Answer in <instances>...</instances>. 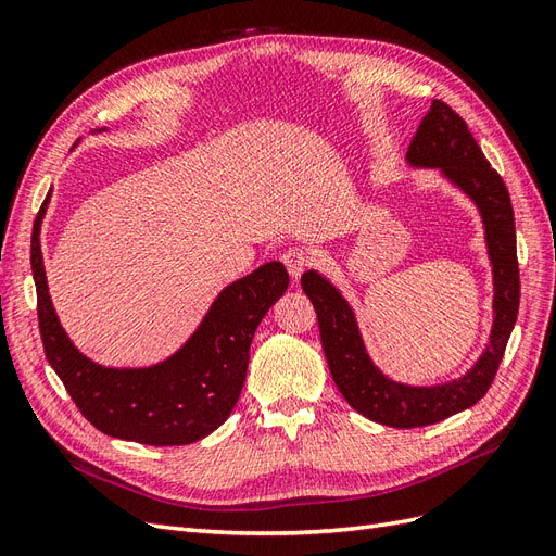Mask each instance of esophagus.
Segmentation results:
<instances>
[{
	"mask_svg": "<svg viewBox=\"0 0 556 556\" xmlns=\"http://www.w3.org/2000/svg\"><path fill=\"white\" fill-rule=\"evenodd\" d=\"M282 264L288 266V271L294 280L301 278V274L311 266V252L306 248H290L282 252Z\"/></svg>",
	"mask_w": 556,
	"mask_h": 556,
	"instance_id": "esophagus-1",
	"label": "esophagus"
}]
</instances>
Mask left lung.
<instances>
[{"instance_id": "obj_1", "label": "left lung", "mask_w": 556, "mask_h": 556, "mask_svg": "<svg viewBox=\"0 0 556 556\" xmlns=\"http://www.w3.org/2000/svg\"><path fill=\"white\" fill-rule=\"evenodd\" d=\"M406 164L410 169H435L480 213L492 266L494 323L490 343L476 364L459 378L435 384H408L390 378L368 355L357 315L341 290L315 268L301 276V288L317 313L319 339L339 392L359 415L394 429L429 427L476 406L498 371L519 308L515 215L506 182L484 160L466 123L441 99H433L419 123Z\"/></svg>"}]
</instances>
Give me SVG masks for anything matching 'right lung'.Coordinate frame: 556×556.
<instances>
[{
	"instance_id": "obj_1",
	"label": "right lung",
	"mask_w": 556,
	"mask_h": 556,
	"mask_svg": "<svg viewBox=\"0 0 556 556\" xmlns=\"http://www.w3.org/2000/svg\"><path fill=\"white\" fill-rule=\"evenodd\" d=\"M48 201L50 192L31 233L39 329L46 359L78 410L99 431L121 441L162 447L206 439L237 406L252 336L290 285L285 266L268 262L229 282L190 339L166 359L141 368L102 366L72 343L48 294L39 239Z\"/></svg>"
}]
</instances>
